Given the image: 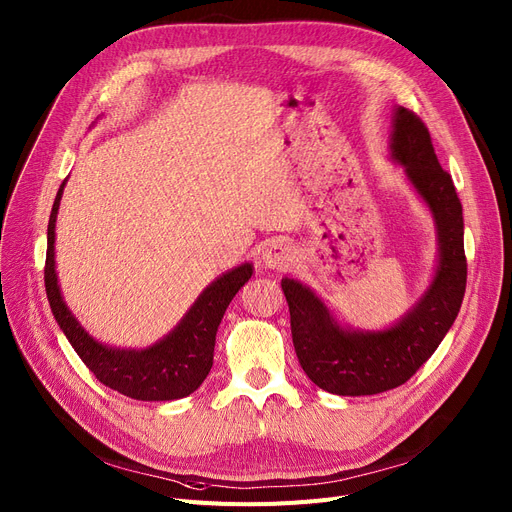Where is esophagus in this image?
Listing matches in <instances>:
<instances>
[{
	"label": "esophagus",
	"instance_id": "1",
	"mask_svg": "<svg viewBox=\"0 0 512 512\" xmlns=\"http://www.w3.org/2000/svg\"><path fill=\"white\" fill-rule=\"evenodd\" d=\"M294 261V251L286 245L282 240H274L270 245L265 247L263 251V263L265 267H270V270H288Z\"/></svg>",
	"mask_w": 512,
	"mask_h": 512
}]
</instances>
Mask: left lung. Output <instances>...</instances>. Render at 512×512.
Segmentation results:
<instances>
[{"label": "left lung", "instance_id": "1", "mask_svg": "<svg viewBox=\"0 0 512 512\" xmlns=\"http://www.w3.org/2000/svg\"><path fill=\"white\" fill-rule=\"evenodd\" d=\"M390 151L438 228V270L419 303L388 330L359 332L342 328L311 288L282 278L299 363L315 386L340 396L380 394L411 380L452 328L465 297L463 205L427 126L407 107L394 110Z\"/></svg>", "mask_w": 512, "mask_h": 512}]
</instances>
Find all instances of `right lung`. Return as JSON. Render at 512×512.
<instances>
[{
    "instance_id": "obj_1",
    "label": "right lung",
    "mask_w": 512,
    "mask_h": 512,
    "mask_svg": "<svg viewBox=\"0 0 512 512\" xmlns=\"http://www.w3.org/2000/svg\"><path fill=\"white\" fill-rule=\"evenodd\" d=\"M64 184L53 201L47 226L45 290L53 317L68 342L95 378L134 400H176L195 392L213 365L215 334L234 294L253 276V265L242 263L213 280L180 319V324L149 348H112L97 342L66 307L56 276V218Z\"/></svg>"
}]
</instances>
